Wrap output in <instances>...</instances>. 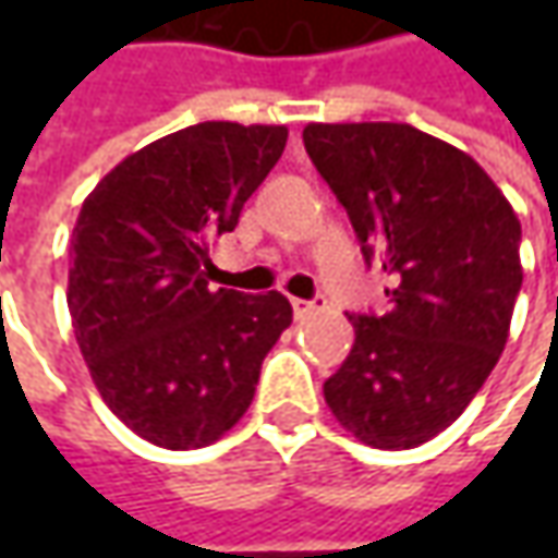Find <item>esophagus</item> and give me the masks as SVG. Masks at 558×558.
<instances>
[{"mask_svg": "<svg viewBox=\"0 0 558 558\" xmlns=\"http://www.w3.org/2000/svg\"><path fill=\"white\" fill-rule=\"evenodd\" d=\"M323 307V298H316V301H304V298H291V311L298 319H304V316H311Z\"/></svg>", "mask_w": 558, "mask_h": 558, "instance_id": "esophagus-1", "label": "esophagus"}]
</instances>
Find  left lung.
<instances>
[{
    "instance_id": "8db88e82",
    "label": "left lung",
    "mask_w": 558,
    "mask_h": 558,
    "mask_svg": "<svg viewBox=\"0 0 558 558\" xmlns=\"http://www.w3.org/2000/svg\"><path fill=\"white\" fill-rule=\"evenodd\" d=\"M304 148L344 204L388 313H354L323 395L356 440L410 450L462 416L497 366L522 289V223L465 151L410 123H307Z\"/></svg>"
}]
</instances>
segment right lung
Returning a JSON list of instances; mask_svg holds the SVG:
<instances>
[{
    "label": "right lung",
    "instance_id": "add662e5",
    "mask_svg": "<svg viewBox=\"0 0 558 558\" xmlns=\"http://www.w3.org/2000/svg\"><path fill=\"white\" fill-rule=\"evenodd\" d=\"M286 140L267 123L185 126L123 158L76 217L68 307L80 354L111 413L158 447L223 438L291 326L279 291L207 286L210 242L235 229Z\"/></svg>",
    "mask_w": 558,
    "mask_h": 558
}]
</instances>
